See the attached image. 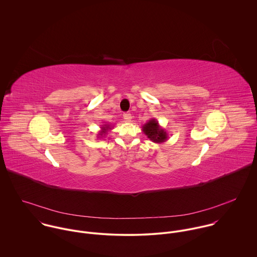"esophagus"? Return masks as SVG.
I'll use <instances>...</instances> for the list:
<instances>
[{"mask_svg": "<svg viewBox=\"0 0 257 257\" xmlns=\"http://www.w3.org/2000/svg\"><path fill=\"white\" fill-rule=\"evenodd\" d=\"M123 118L126 120V121H130L132 119V114L128 113V112H125L123 113Z\"/></svg>", "mask_w": 257, "mask_h": 257, "instance_id": "34e87169", "label": "esophagus"}]
</instances>
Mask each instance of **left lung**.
I'll list each match as a JSON object with an SVG mask.
<instances>
[{
    "label": "left lung",
    "mask_w": 257,
    "mask_h": 257,
    "mask_svg": "<svg viewBox=\"0 0 257 257\" xmlns=\"http://www.w3.org/2000/svg\"><path fill=\"white\" fill-rule=\"evenodd\" d=\"M144 134L154 143L162 144L168 141L169 135L165 128H163L156 118L150 119L143 125Z\"/></svg>",
    "instance_id": "left-lung-1"
}]
</instances>
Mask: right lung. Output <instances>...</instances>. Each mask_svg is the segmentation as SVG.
I'll list each match as a JSON object with an SVG mask.
<instances>
[{
	"label": "right lung",
	"instance_id": "obj_1",
	"mask_svg": "<svg viewBox=\"0 0 257 257\" xmlns=\"http://www.w3.org/2000/svg\"><path fill=\"white\" fill-rule=\"evenodd\" d=\"M111 127H110V124H102L101 127H100V131L98 132V134L96 135L97 136V139H101L102 137H104L108 131H110Z\"/></svg>",
	"mask_w": 257,
	"mask_h": 257
}]
</instances>
